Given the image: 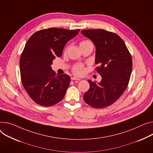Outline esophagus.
Wrapping results in <instances>:
<instances>
[{
  "label": "esophagus",
  "instance_id": "1",
  "mask_svg": "<svg viewBox=\"0 0 153 153\" xmlns=\"http://www.w3.org/2000/svg\"><path fill=\"white\" fill-rule=\"evenodd\" d=\"M71 80L77 81V80H80L81 79H79V78H77V77H71Z\"/></svg>",
  "mask_w": 153,
  "mask_h": 153
}]
</instances>
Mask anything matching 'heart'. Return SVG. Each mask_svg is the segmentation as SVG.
<instances>
[{
    "label": "heart",
    "instance_id": "heart-1",
    "mask_svg": "<svg viewBox=\"0 0 153 153\" xmlns=\"http://www.w3.org/2000/svg\"><path fill=\"white\" fill-rule=\"evenodd\" d=\"M85 43H91L89 40H84V41L81 42L80 44H85ZM85 71V68L84 66L82 64H77L74 65V66L73 68V73L77 76H82Z\"/></svg>",
    "mask_w": 153,
    "mask_h": 153
}]
</instances>
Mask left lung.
<instances>
[{
  "mask_svg": "<svg viewBox=\"0 0 153 153\" xmlns=\"http://www.w3.org/2000/svg\"><path fill=\"white\" fill-rule=\"evenodd\" d=\"M96 47L95 69L102 79L96 84L88 80L90 88L84 95L85 102L95 108L108 107L123 94L132 70V59L124 40L116 33L106 30L86 29L81 31Z\"/></svg>",
  "mask_w": 153,
  "mask_h": 153,
  "instance_id": "left-lung-1",
  "label": "left lung"
}]
</instances>
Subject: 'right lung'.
Here are the masks:
<instances>
[{"mask_svg":"<svg viewBox=\"0 0 153 153\" xmlns=\"http://www.w3.org/2000/svg\"><path fill=\"white\" fill-rule=\"evenodd\" d=\"M80 29L52 27L38 30L27 41L19 60L22 84L37 104L53 106L64 98L71 78L66 74L56 75L51 65L60 57L66 42Z\"/></svg>","mask_w":153,"mask_h":153,"instance_id":"right-lung-1","label":"right lung"}]
</instances>
